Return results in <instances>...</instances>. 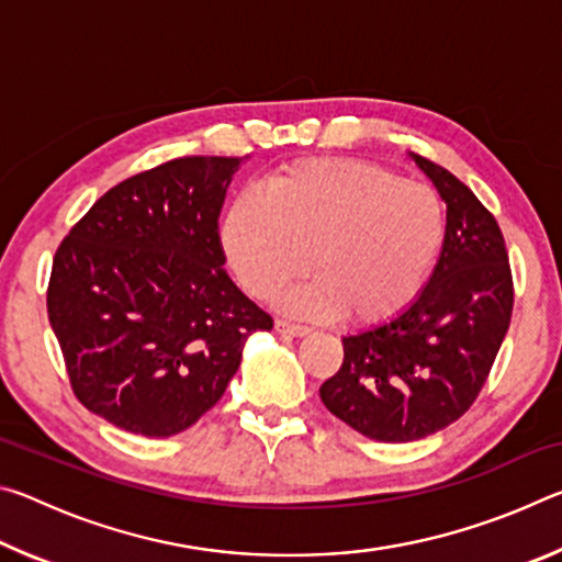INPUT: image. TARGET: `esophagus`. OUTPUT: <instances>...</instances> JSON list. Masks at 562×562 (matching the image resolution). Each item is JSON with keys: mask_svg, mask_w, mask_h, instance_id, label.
I'll return each mask as SVG.
<instances>
[{"mask_svg": "<svg viewBox=\"0 0 562 562\" xmlns=\"http://www.w3.org/2000/svg\"><path fill=\"white\" fill-rule=\"evenodd\" d=\"M274 329H278L280 335H290V337H304L310 331V327L294 325L290 319H274Z\"/></svg>", "mask_w": 562, "mask_h": 562, "instance_id": "34e87169", "label": "esophagus"}]
</instances>
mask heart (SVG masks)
I'll list each match as a JSON object with an SVG mask.
<instances>
[{
  "label": "heart",
  "mask_w": 562,
  "mask_h": 562,
  "mask_svg": "<svg viewBox=\"0 0 562 562\" xmlns=\"http://www.w3.org/2000/svg\"><path fill=\"white\" fill-rule=\"evenodd\" d=\"M446 231L436 190L355 158H304L227 205L221 247L240 288L292 312L369 325L396 315L429 278Z\"/></svg>",
  "instance_id": "b5f03b06"
}]
</instances>
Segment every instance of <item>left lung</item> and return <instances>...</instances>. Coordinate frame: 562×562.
Masks as SVG:
<instances>
[{
	"label": "left lung",
	"mask_w": 562,
	"mask_h": 562,
	"mask_svg": "<svg viewBox=\"0 0 562 562\" xmlns=\"http://www.w3.org/2000/svg\"><path fill=\"white\" fill-rule=\"evenodd\" d=\"M414 160L446 203L441 258L402 315L341 339L345 361L319 386L331 414L386 443L424 439L469 412L513 315L496 217L449 170L424 156Z\"/></svg>",
	"instance_id": "obj_1"
}]
</instances>
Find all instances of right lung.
<instances>
[{"label":"right lung","mask_w":562,"mask_h":562,"mask_svg":"<svg viewBox=\"0 0 562 562\" xmlns=\"http://www.w3.org/2000/svg\"><path fill=\"white\" fill-rule=\"evenodd\" d=\"M245 158L186 156L103 193L56 247L46 310L79 402L166 439L225 394L272 317L225 272L217 217Z\"/></svg>","instance_id":"right-lung-1"}]
</instances>
